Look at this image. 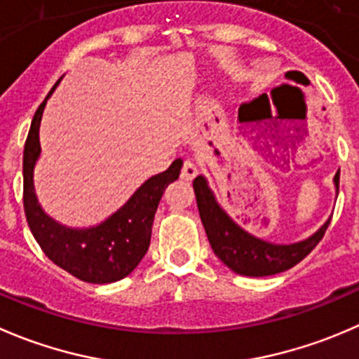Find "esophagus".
Instances as JSON below:
<instances>
[{
    "label": "esophagus",
    "instance_id": "34e87169",
    "mask_svg": "<svg viewBox=\"0 0 359 359\" xmlns=\"http://www.w3.org/2000/svg\"><path fill=\"white\" fill-rule=\"evenodd\" d=\"M198 173V166L194 165L193 161H184L182 165V172H180V177L184 180H193Z\"/></svg>",
    "mask_w": 359,
    "mask_h": 359
}]
</instances>
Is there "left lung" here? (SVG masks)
<instances>
[{"mask_svg":"<svg viewBox=\"0 0 359 359\" xmlns=\"http://www.w3.org/2000/svg\"><path fill=\"white\" fill-rule=\"evenodd\" d=\"M333 180H335L337 194H339L340 170ZM193 187L194 194H196L198 212H200L212 250L226 266L231 268L233 272L240 273V276L266 277L286 272L294 264L300 263L307 254H311V250L321 242L326 228L332 221L328 219L314 235L302 242L290 243V245L270 243L249 235L245 229L231 221V217L215 201L205 177L198 175L193 180Z\"/></svg>","mask_w":359,"mask_h":359,"instance_id":"1","label":"left lung"}]
</instances>
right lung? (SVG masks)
<instances>
[{"label": "right lung", "instance_id": "obj_1", "mask_svg": "<svg viewBox=\"0 0 359 359\" xmlns=\"http://www.w3.org/2000/svg\"><path fill=\"white\" fill-rule=\"evenodd\" d=\"M48 96L34 112L24 145V212L27 224L45 256L59 268L83 283H116L130 276L147 252L159 200L168 184L179 179L182 159H175L168 170L145 180L137 193L102 224L83 229L61 226L41 210L33 186V170L40 156L38 131Z\"/></svg>", "mask_w": 359, "mask_h": 359}]
</instances>
